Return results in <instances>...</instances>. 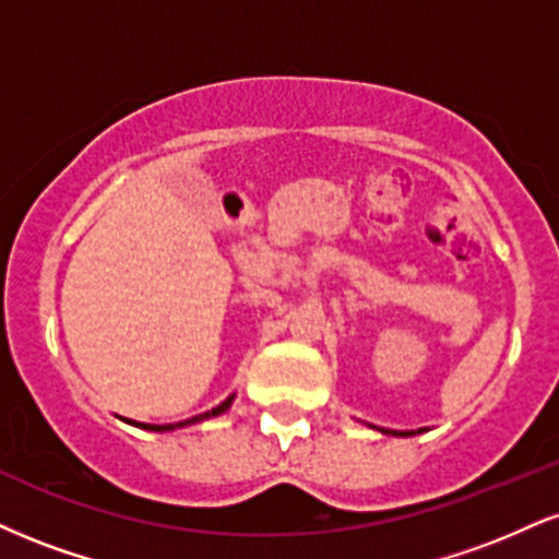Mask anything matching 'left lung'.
Masks as SVG:
<instances>
[{
	"label": "left lung",
	"instance_id": "obj_1",
	"mask_svg": "<svg viewBox=\"0 0 559 559\" xmlns=\"http://www.w3.org/2000/svg\"><path fill=\"white\" fill-rule=\"evenodd\" d=\"M385 432H390V429H385ZM390 435H395V432H390Z\"/></svg>",
	"mask_w": 559,
	"mask_h": 559
}]
</instances>
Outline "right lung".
Here are the masks:
<instances>
[{
  "label": "right lung",
  "instance_id": "1",
  "mask_svg": "<svg viewBox=\"0 0 559 559\" xmlns=\"http://www.w3.org/2000/svg\"><path fill=\"white\" fill-rule=\"evenodd\" d=\"M231 401H234V395H228V399H226L224 403H218V406H215L213 412L198 414V416H192V419H187V421H177V425H138V427H143V429H153V432H166V429H177V427H185V425H194V421L207 419V416H218V414H224L226 408L231 406Z\"/></svg>",
  "mask_w": 559,
  "mask_h": 559
}]
</instances>
